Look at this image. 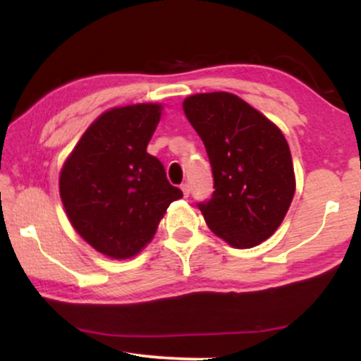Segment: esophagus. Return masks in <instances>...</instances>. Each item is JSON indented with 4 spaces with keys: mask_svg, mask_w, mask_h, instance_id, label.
Wrapping results in <instances>:
<instances>
[{
    "mask_svg": "<svg viewBox=\"0 0 361 361\" xmlns=\"http://www.w3.org/2000/svg\"><path fill=\"white\" fill-rule=\"evenodd\" d=\"M180 190H182V194H184V197H189V194H190V185L185 182V184L180 185Z\"/></svg>",
    "mask_w": 361,
    "mask_h": 361,
    "instance_id": "34e87169",
    "label": "esophagus"
}]
</instances>
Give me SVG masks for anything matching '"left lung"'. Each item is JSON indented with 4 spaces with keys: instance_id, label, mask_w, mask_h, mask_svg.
Returning <instances> with one entry per match:
<instances>
[{
    "instance_id": "8db88e82",
    "label": "left lung",
    "mask_w": 361,
    "mask_h": 361,
    "mask_svg": "<svg viewBox=\"0 0 361 361\" xmlns=\"http://www.w3.org/2000/svg\"><path fill=\"white\" fill-rule=\"evenodd\" d=\"M182 108L204 141L214 172V195L199 204L207 225L233 248L263 243L283 224L295 192L284 135L228 92L197 93Z\"/></svg>"
}]
</instances>
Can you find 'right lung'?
Wrapping results in <instances>:
<instances>
[{
  "mask_svg": "<svg viewBox=\"0 0 361 361\" xmlns=\"http://www.w3.org/2000/svg\"><path fill=\"white\" fill-rule=\"evenodd\" d=\"M161 111L159 103L111 108L87 128L62 166L59 190L68 220L108 258L140 253L171 202L182 197L146 151Z\"/></svg>",
  "mask_w": 361,
  "mask_h": 361,
  "instance_id": "1",
  "label": "right lung"
}]
</instances>
